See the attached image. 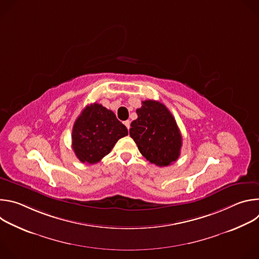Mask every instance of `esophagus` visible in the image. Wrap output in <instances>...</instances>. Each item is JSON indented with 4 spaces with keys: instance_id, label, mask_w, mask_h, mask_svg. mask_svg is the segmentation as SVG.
<instances>
[{
    "instance_id": "obj_1",
    "label": "esophagus",
    "mask_w": 259,
    "mask_h": 259,
    "mask_svg": "<svg viewBox=\"0 0 259 259\" xmlns=\"http://www.w3.org/2000/svg\"><path fill=\"white\" fill-rule=\"evenodd\" d=\"M124 125L127 127V129H128V130L130 129V121H129V120L125 121V122H124Z\"/></svg>"
}]
</instances>
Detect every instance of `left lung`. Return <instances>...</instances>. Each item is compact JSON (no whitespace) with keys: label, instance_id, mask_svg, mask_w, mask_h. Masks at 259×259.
Wrapping results in <instances>:
<instances>
[{"label":"left lung","instance_id":"left-lung-1","mask_svg":"<svg viewBox=\"0 0 259 259\" xmlns=\"http://www.w3.org/2000/svg\"><path fill=\"white\" fill-rule=\"evenodd\" d=\"M136 114L129 133L141 155L160 167L174 163L180 155L182 137L170 110L159 101L144 100Z\"/></svg>","mask_w":259,"mask_h":259}]
</instances>
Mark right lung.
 Returning <instances> with one entry per match:
<instances>
[{"label": "right lung", "mask_w": 259, "mask_h": 259, "mask_svg": "<svg viewBox=\"0 0 259 259\" xmlns=\"http://www.w3.org/2000/svg\"><path fill=\"white\" fill-rule=\"evenodd\" d=\"M128 130L112 110L98 103L87 105L72 127L71 145L77 158L86 164L98 163L112 151Z\"/></svg>", "instance_id": "1"}]
</instances>
